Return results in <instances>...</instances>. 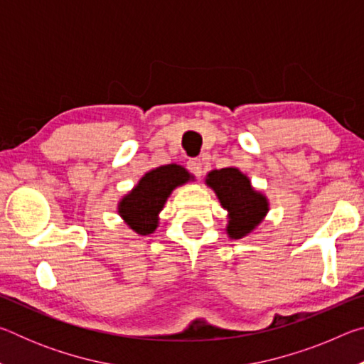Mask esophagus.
I'll use <instances>...</instances> for the list:
<instances>
[{
  "instance_id": "34e87169",
  "label": "esophagus",
  "mask_w": 364,
  "mask_h": 364,
  "mask_svg": "<svg viewBox=\"0 0 364 364\" xmlns=\"http://www.w3.org/2000/svg\"><path fill=\"white\" fill-rule=\"evenodd\" d=\"M188 168L191 173L199 178L202 175V160L200 159H191L188 162Z\"/></svg>"
}]
</instances>
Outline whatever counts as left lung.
<instances>
[{
    "mask_svg": "<svg viewBox=\"0 0 364 364\" xmlns=\"http://www.w3.org/2000/svg\"><path fill=\"white\" fill-rule=\"evenodd\" d=\"M205 184L217 194L221 207L228 212L226 234L242 239L254 232L269 210L267 196L252 188L247 175L236 167L208 171Z\"/></svg>",
    "mask_w": 364,
    "mask_h": 364,
    "instance_id": "1",
    "label": "left lung"
}]
</instances>
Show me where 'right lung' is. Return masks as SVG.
I'll return each mask as SVG.
<instances>
[{"instance_id":"add662e5","label":"right lung","mask_w":364,"mask_h":364,"mask_svg":"<svg viewBox=\"0 0 364 364\" xmlns=\"http://www.w3.org/2000/svg\"><path fill=\"white\" fill-rule=\"evenodd\" d=\"M188 181H194V176L181 165H160L144 173L136 186L122 197L117 212L134 232L147 236L159 226V213L173 189Z\"/></svg>"}]
</instances>
